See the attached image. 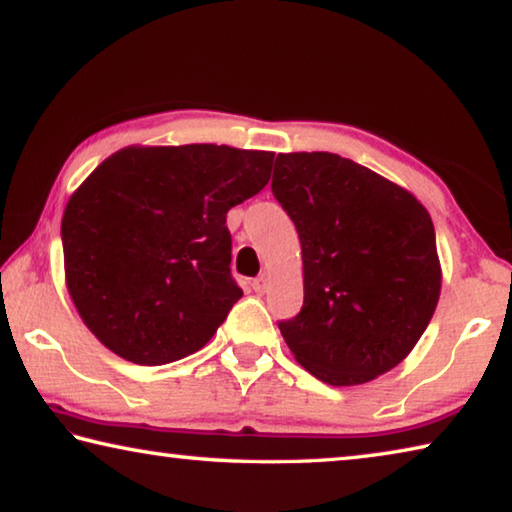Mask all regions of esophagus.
<instances>
[{
  "label": "esophagus",
  "mask_w": 512,
  "mask_h": 512,
  "mask_svg": "<svg viewBox=\"0 0 512 512\" xmlns=\"http://www.w3.org/2000/svg\"><path fill=\"white\" fill-rule=\"evenodd\" d=\"M268 284H271V277H268L266 273H262V275L255 277V280H253V289H255L257 293H266Z\"/></svg>",
  "instance_id": "obj_1"
}]
</instances>
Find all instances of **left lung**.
Wrapping results in <instances>:
<instances>
[{
	"label": "left lung",
	"mask_w": 512,
	"mask_h": 512,
	"mask_svg": "<svg viewBox=\"0 0 512 512\" xmlns=\"http://www.w3.org/2000/svg\"><path fill=\"white\" fill-rule=\"evenodd\" d=\"M273 196L296 225L305 302L280 332L302 368L357 386L402 363L436 311L429 212L404 187L336 153H280Z\"/></svg>",
	"instance_id": "1"
}]
</instances>
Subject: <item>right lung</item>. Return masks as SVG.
<instances>
[{"label": "right lung", "mask_w": 512, "mask_h": 512, "mask_svg": "<svg viewBox=\"0 0 512 512\" xmlns=\"http://www.w3.org/2000/svg\"><path fill=\"white\" fill-rule=\"evenodd\" d=\"M271 151L126 146L63 214L67 291L90 332L140 366L194 354L241 298L225 214L266 187Z\"/></svg>", "instance_id": "obj_1"}]
</instances>
